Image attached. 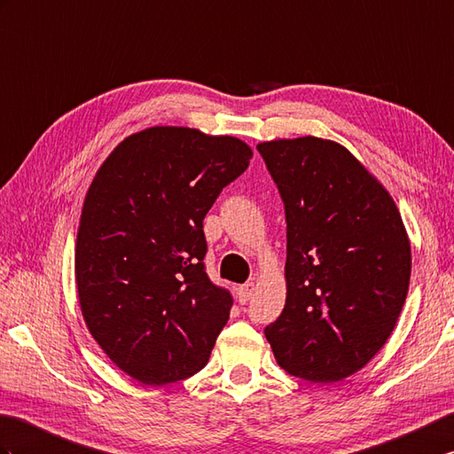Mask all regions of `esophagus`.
I'll use <instances>...</instances> for the list:
<instances>
[{
  "label": "esophagus",
  "mask_w": 454,
  "mask_h": 454,
  "mask_svg": "<svg viewBox=\"0 0 454 454\" xmlns=\"http://www.w3.org/2000/svg\"><path fill=\"white\" fill-rule=\"evenodd\" d=\"M253 292H255V282L241 284V286L238 288V300H239V303L249 301L251 296H253Z\"/></svg>",
  "instance_id": "34e87169"
}]
</instances>
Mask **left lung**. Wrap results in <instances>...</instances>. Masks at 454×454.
<instances>
[{
	"label": "left lung",
	"mask_w": 454,
	"mask_h": 454,
	"mask_svg": "<svg viewBox=\"0 0 454 454\" xmlns=\"http://www.w3.org/2000/svg\"><path fill=\"white\" fill-rule=\"evenodd\" d=\"M286 213V303L265 329L278 365L311 383L360 372L391 336L412 253L387 189L319 137L259 143Z\"/></svg>",
	"instance_id": "left-lung-1"
}]
</instances>
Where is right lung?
<instances>
[{
  "label": "right lung",
  "instance_id": "right-lung-1",
  "mask_svg": "<svg viewBox=\"0 0 454 454\" xmlns=\"http://www.w3.org/2000/svg\"><path fill=\"white\" fill-rule=\"evenodd\" d=\"M251 156L236 137L158 125L123 139L92 179L75 247L81 311L143 385L201 372L228 323L234 300L205 272L203 218Z\"/></svg>",
  "mask_w": 454,
  "mask_h": 454
}]
</instances>
